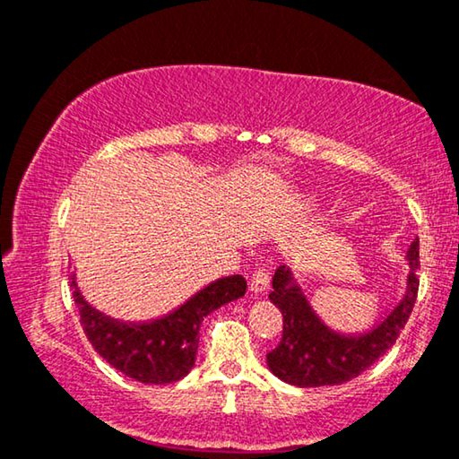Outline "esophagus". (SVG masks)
<instances>
[{"instance_id":"1","label":"esophagus","mask_w":459,"mask_h":459,"mask_svg":"<svg viewBox=\"0 0 459 459\" xmlns=\"http://www.w3.org/2000/svg\"><path fill=\"white\" fill-rule=\"evenodd\" d=\"M249 286H251L253 292H257V295H262V292L270 289V270L265 268L264 264H257V268L253 270Z\"/></svg>"}]
</instances>
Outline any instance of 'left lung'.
I'll list each match as a JSON object with an SVG mask.
<instances>
[{
  "mask_svg": "<svg viewBox=\"0 0 459 459\" xmlns=\"http://www.w3.org/2000/svg\"><path fill=\"white\" fill-rule=\"evenodd\" d=\"M408 290L402 303L373 332L359 338L333 333L321 324L284 268L273 273L270 300L282 311V340L268 352L270 371L290 385H340L377 362L404 330L419 295V238L408 249Z\"/></svg>",
  "mask_w": 459,
  "mask_h": 459,
  "instance_id": "left-lung-1",
  "label": "left lung"
}]
</instances>
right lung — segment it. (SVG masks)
I'll return each mask as SVG.
<instances>
[{"mask_svg":"<svg viewBox=\"0 0 459 459\" xmlns=\"http://www.w3.org/2000/svg\"><path fill=\"white\" fill-rule=\"evenodd\" d=\"M74 286V282H72ZM243 276L212 282L175 313L143 325H126L94 311L78 290H74L80 324L102 359L127 377L140 383H175L186 377L195 362L200 325L206 316L224 303L245 295Z\"/></svg>","mask_w":459,"mask_h":459,"instance_id":"1","label":"right lung"}]
</instances>
